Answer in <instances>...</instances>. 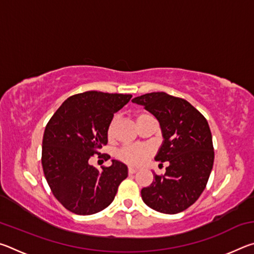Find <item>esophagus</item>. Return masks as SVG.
Returning a JSON list of instances; mask_svg holds the SVG:
<instances>
[{
    "instance_id": "1",
    "label": "esophagus",
    "mask_w": 254,
    "mask_h": 254,
    "mask_svg": "<svg viewBox=\"0 0 254 254\" xmlns=\"http://www.w3.org/2000/svg\"><path fill=\"white\" fill-rule=\"evenodd\" d=\"M136 171H137L136 168H133V167H128V174H130V175L135 174Z\"/></svg>"
}]
</instances>
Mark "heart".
<instances>
[{
    "label": "heart",
    "instance_id": "heart-1",
    "mask_svg": "<svg viewBox=\"0 0 254 254\" xmlns=\"http://www.w3.org/2000/svg\"><path fill=\"white\" fill-rule=\"evenodd\" d=\"M148 117H152L149 113H141L136 117V123L140 122L141 120H143ZM117 126V119H113L109 124L107 127V136L109 139H112V136L114 134V128ZM151 154V149L147 145H127V147L122 148L118 152V157L120 160L127 163L130 166H139L147 160Z\"/></svg>",
    "mask_w": 254,
    "mask_h": 254
}]
</instances>
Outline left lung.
Masks as SVG:
<instances>
[{"instance_id": "1", "label": "left lung", "mask_w": 254, "mask_h": 254, "mask_svg": "<svg viewBox=\"0 0 254 254\" xmlns=\"http://www.w3.org/2000/svg\"><path fill=\"white\" fill-rule=\"evenodd\" d=\"M132 102L143 105L160 123L163 142L154 159L169 162L165 175H153L152 184L142 188L141 197L157 212H183L199 198L213 168L208 123L190 103L163 92L144 94Z\"/></svg>"}]
</instances>
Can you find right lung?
<instances>
[{
  "instance_id": "obj_1",
  "label": "right lung",
  "mask_w": 254,
  "mask_h": 254,
  "mask_svg": "<svg viewBox=\"0 0 254 254\" xmlns=\"http://www.w3.org/2000/svg\"><path fill=\"white\" fill-rule=\"evenodd\" d=\"M131 97L96 91L76 94L47 124L42 139L44 174L54 196L71 213L91 215L106 208L127 177V167L122 162L112 160L100 171L89 165V159L94 154L101 157L114 113ZM102 157L110 159L107 154Z\"/></svg>"
}]
</instances>
